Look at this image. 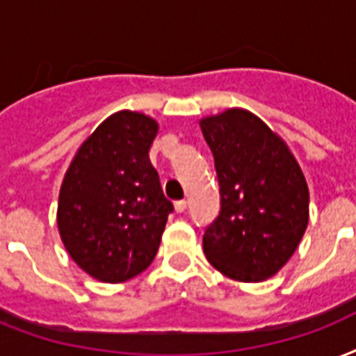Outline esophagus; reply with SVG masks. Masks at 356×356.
Masks as SVG:
<instances>
[{"label": "esophagus", "instance_id": "34e87169", "mask_svg": "<svg viewBox=\"0 0 356 356\" xmlns=\"http://www.w3.org/2000/svg\"><path fill=\"white\" fill-rule=\"evenodd\" d=\"M184 209H186V202H184V200L175 202V211H177V213H184Z\"/></svg>", "mask_w": 356, "mask_h": 356}]
</instances>
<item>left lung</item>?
<instances>
[{
    "label": "left lung",
    "instance_id": "left-lung-1",
    "mask_svg": "<svg viewBox=\"0 0 356 356\" xmlns=\"http://www.w3.org/2000/svg\"><path fill=\"white\" fill-rule=\"evenodd\" d=\"M200 127L213 151L222 205L205 229L203 252L232 280H267L289 261L308 226L305 173L280 136L248 110L229 108Z\"/></svg>",
    "mask_w": 356,
    "mask_h": 356
}]
</instances>
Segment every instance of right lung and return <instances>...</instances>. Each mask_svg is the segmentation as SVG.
Masks as SVG:
<instances>
[{"instance_id": "1", "label": "right lung", "mask_w": 356, "mask_h": 356, "mask_svg": "<svg viewBox=\"0 0 356 356\" xmlns=\"http://www.w3.org/2000/svg\"><path fill=\"white\" fill-rule=\"evenodd\" d=\"M159 123L121 110L76 151L58 202V227L69 256L95 280L119 284L151 265L173 211L149 149Z\"/></svg>"}]
</instances>
